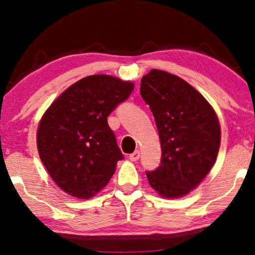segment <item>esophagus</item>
<instances>
[{
  "label": "esophagus",
  "mask_w": 255,
  "mask_h": 255,
  "mask_svg": "<svg viewBox=\"0 0 255 255\" xmlns=\"http://www.w3.org/2000/svg\"><path fill=\"white\" fill-rule=\"evenodd\" d=\"M128 158H130L131 161H137V160L140 158V152H139L138 149H137V151H134L133 153H131Z\"/></svg>",
  "instance_id": "obj_1"
}]
</instances>
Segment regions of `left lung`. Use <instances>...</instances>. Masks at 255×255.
Returning <instances> with one entry per match:
<instances>
[{
  "mask_svg": "<svg viewBox=\"0 0 255 255\" xmlns=\"http://www.w3.org/2000/svg\"><path fill=\"white\" fill-rule=\"evenodd\" d=\"M161 144V161L146 170L148 183L163 197L184 196L207 176L217 158L221 128L207 100L179 76L152 69L142 76Z\"/></svg>",
  "mask_w": 255,
  "mask_h": 255,
  "instance_id": "obj_1",
  "label": "left lung"
}]
</instances>
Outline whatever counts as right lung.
Segmentation results:
<instances>
[{"mask_svg": "<svg viewBox=\"0 0 255 255\" xmlns=\"http://www.w3.org/2000/svg\"><path fill=\"white\" fill-rule=\"evenodd\" d=\"M132 82L90 75L66 89L41 118L37 146L52 179L72 196L89 198L124 159L108 116L133 92Z\"/></svg>", "mask_w": 255, "mask_h": 255, "instance_id": "1", "label": "right lung"}]
</instances>
